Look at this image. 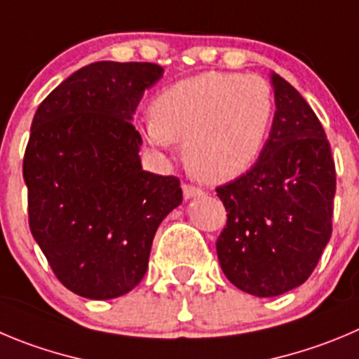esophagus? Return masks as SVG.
I'll return each mask as SVG.
<instances>
[{"mask_svg": "<svg viewBox=\"0 0 359 359\" xmlns=\"http://www.w3.org/2000/svg\"><path fill=\"white\" fill-rule=\"evenodd\" d=\"M182 193H184V198H186V200L196 198V196H203V191L200 189V187L189 186V184H184Z\"/></svg>", "mask_w": 359, "mask_h": 359, "instance_id": "obj_1", "label": "esophagus"}]
</instances>
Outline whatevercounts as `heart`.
Returning a JSON list of instances; mask_svg holds the SVG:
<instances>
[{"label": "heart", "instance_id": "b5f03b06", "mask_svg": "<svg viewBox=\"0 0 359 359\" xmlns=\"http://www.w3.org/2000/svg\"><path fill=\"white\" fill-rule=\"evenodd\" d=\"M276 99L260 76L209 70L161 90L140 133L157 149L184 140V161L205 184L239 179L266 149Z\"/></svg>", "mask_w": 359, "mask_h": 359}]
</instances>
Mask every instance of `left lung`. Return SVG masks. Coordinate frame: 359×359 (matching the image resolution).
I'll return each mask as SVG.
<instances>
[{
    "label": "left lung",
    "mask_w": 359,
    "mask_h": 359,
    "mask_svg": "<svg viewBox=\"0 0 359 359\" xmlns=\"http://www.w3.org/2000/svg\"><path fill=\"white\" fill-rule=\"evenodd\" d=\"M276 113L266 149L239 179L219 186L226 226L221 269L237 289L274 297L308 280L330 243L337 189L331 147L313 109L271 74Z\"/></svg>",
    "instance_id": "obj_1"
}]
</instances>
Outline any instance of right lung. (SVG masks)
Listing matches in <instances>:
<instances>
[{"label": "right lung", "mask_w": 359, "mask_h": 359, "mask_svg": "<svg viewBox=\"0 0 359 359\" xmlns=\"http://www.w3.org/2000/svg\"><path fill=\"white\" fill-rule=\"evenodd\" d=\"M156 63L95 62L40 102L22 161L33 239L74 294L113 299L138 285L177 177L142 168L133 115L163 78Z\"/></svg>", "instance_id": "right-lung-1"}]
</instances>
